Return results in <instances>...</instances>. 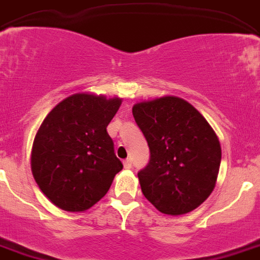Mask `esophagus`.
<instances>
[{"instance_id":"34e87169","label":"esophagus","mask_w":260,"mask_h":260,"mask_svg":"<svg viewBox=\"0 0 260 260\" xmlns=\"http://www.w3.org/2000/svg\"><path fill=\"white\" fill-rule=\"evenodd\" d=\"M123 167H125L126 170H130V168H132V159H126V160L123 161Z\"/></svg>"}]
</instances>
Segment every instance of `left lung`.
Here are the masks:
<instances>
[{
  "label": "left lung",
  "mask_w": 260,
  "mask_h": 260,
  "mask_svg": "<svg viewBox=\"0 0 260 260\" xmlns=\"http://www.w3.org/2000/svg\"><path fill=\"white\" fill-rule=\"evenodd\" d=\"M150 147V161L138 172L142 192L159 212L179 216L205 201L216 185L221 145L197 109L175 96L133 106Z\"/></svg>",
  "instance_id": "1"
}]
</instances>
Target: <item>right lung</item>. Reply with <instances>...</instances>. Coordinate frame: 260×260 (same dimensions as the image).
I'll use <instances>...</instances> for the list:
<instances>
[{
    "label": "right lung",
    "mask_w": 260,
    "mask_h": 260,
    "mask_svg": "<svg viewBox=\"0 0 260 260\" xmlns=\"http://www.w3.org/2000/svg\"><path fill=\"white\" fill-rule=\"evenodd\" d=\"M122 99L76 93L42 122L31 150V171L51 203L84 212L103 199L122 170L106 127Z\"/></svg>",
    "instance_id": "1"
}]
</instances>
